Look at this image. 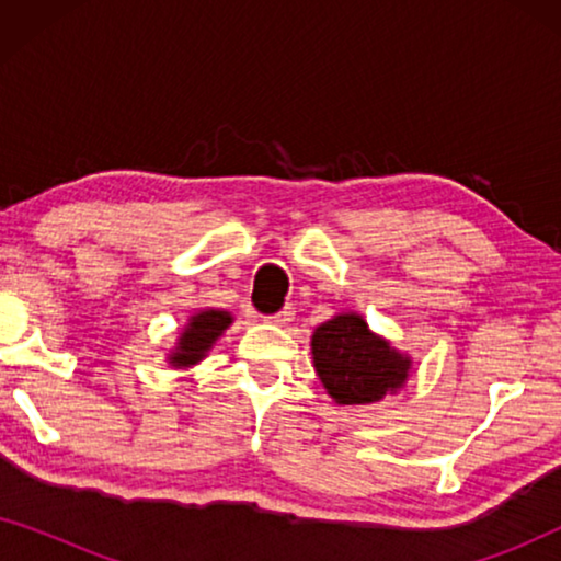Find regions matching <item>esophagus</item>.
Returning <instances> with one entry per match:
<instances>
[{
	"label": "esophagus",
	"instance_id": "esophagus-1",
	"mask_svg": "<svg viewBox=\"0 0 561 561\" xmlns=\"http://www.w3.org/2000/svg\"><path fill=\"white\" fill-rule=\"evenodd\" d=\"M294 317H296L294 306H283V309H280L278 313H273V317H267V321H273V324H278V327H288L290 321H294Z\"/></svg>",
	"mask_w": 561,
	"mask_h": 561
}]
</instances>
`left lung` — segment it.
I'll return each instance as SVG.
<instances>
[{
    "mask_svg": "<svg viewBox=\"0 0 561 561\" xmlns=\"http://www.w3.org/2000/svg\"><path fill=\"white\" fill-rule=\"evenodd\" d=\"M313 367L336 403H375L401 388L411 359L375 336L355 313H342L313 332Z\"/></svg>",
    "mask_w": 561,
    "mask_h": 561,
    "instance_id": "left-lung-1",
    "label": "left lung"
}]
</instances>
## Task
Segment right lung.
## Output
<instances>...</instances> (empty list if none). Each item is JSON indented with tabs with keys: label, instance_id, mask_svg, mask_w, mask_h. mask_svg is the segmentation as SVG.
Segmentation results:
<instances>
[{
	"label": "right lung",
	"instance_id": "1",
	"mask_svg": "<svg viewBox=\"0 0 561 561\" xmlns=\"http://www.w3.org/2000/svg\"><path fill=\"white\" fill-rule=\"evenodd\" d=\"M232 324V317L227 311H202L191 319L186 332L181 334L179 350L173 352V365H194L206 355V350L217 342V336Z\"/></svg>",
	"mask_w": 561,
	"mask_h": 561
}]
</instances>
